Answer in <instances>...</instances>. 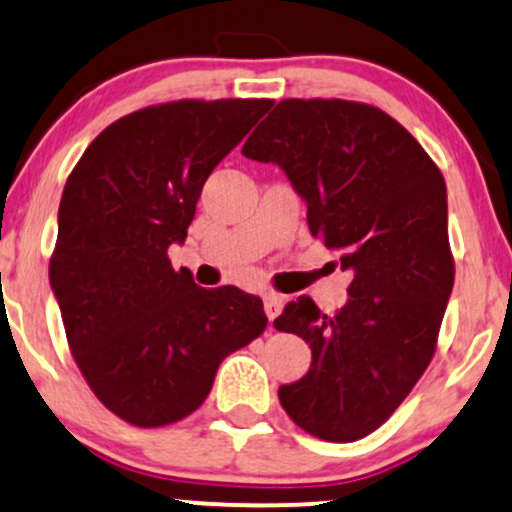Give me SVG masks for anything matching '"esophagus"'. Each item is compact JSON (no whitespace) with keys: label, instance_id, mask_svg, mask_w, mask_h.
Masks as SVG:
<instances>
[{"label":"esophagus","instance_id":"34e87169","mask_svg":"<svg viewBox=\"0 0 512 512\" xmlns=\"http://www.w3.org/2000/svg\"><path fill=\"white\" fill-rule=\"evenodd\" d=\"M282 306H285V299H282L280 294L270 292V294H266V297H263V309H266L268 321H275V318L280 316Z\"/></svg>","mask_w":512,"mask_h":512}]
</instances>
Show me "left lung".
Listing matches in <instances>:
<instances>
[{"label":"left lung","instance_id":"obj_1","mask_svg":"<svg viewBox=\"0 0 512 512\" xmlns=\"http://www.w3.org/2000/svg\"><path fill=\"white\" fill-rule=\"evenodd\" d=\"M242 155L285 170L311 234L352 270L333 316L299 297L275 318L311 347L280 405L323 441L369 436L422 378L453 292L443 174L390 114L350 100L278 102Z\"/></svg>","mask_w":512,"mask_h":512}]
</instances>
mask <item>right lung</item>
I'll list each match as a JSON object with an SVG mask.
<instances>
[{"label":"right lung","instance_id":"add662e5","mask_svg":"<svg viewBox=\"0 0 512 512\" xmlns=\"http://www.w3.org/2000/svg\"><path fill=\"white\" fill-rule=\"evenodd\" d=\"M273 100H177L107 126L69 174L50 285L83 378L107 410L155 429L189 417L227 354L268 326L239 287L174 270L215 165Z\"/></svg>","mask_w":512,"mask_h":512}]
</instances>
